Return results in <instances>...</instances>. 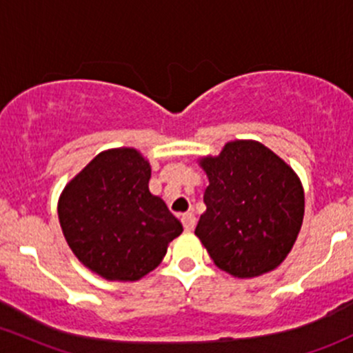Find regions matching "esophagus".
Masks as SVG:
<instances>
[{"instance_id":"34e87169","label":"esophagus","mask_w":353,"mask_h":353,"mask_svg":"<svg viewBox=\"0 0 353 353\" xmlns=\"http://www.w3.org/2000/svg\"><path fill=\"white\" fill-rule=\"evenodd\" d=\"M181 221H183V226L184 230H188V232H191V230H194L196 226V216L192 213H184L183 216H181Z\"/></svg>"}]
</instances>
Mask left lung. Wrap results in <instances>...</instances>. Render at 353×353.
Returning a JSON list of instances; mask_svg holds the SVG:
<instances>
[{"mask_svg": "<svg viewBox=\"0 0 353 353\" xmlns=\"http://www.w3.org/2000/svg\"><path fill=\"white\" fill-rule=\"evenodd\" d=\"M210 186L194 233L213 262L235 277L274 270L301 230V181L281 157L255 140L228 142L203 157Z\"/></svg>", "mask_w": 353, "mask_h": 353, "instance_id": "1", "label": "left lung"}]
</instances>
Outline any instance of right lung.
<instances>
[{
    "label": "right lung",
    "mask_w": 353,
    "mask_h": 353,
    "mask_svg": "<svg viewBox=\"0 0 353 353\" xmlns=\"http://www.w3.org/2000/svg\"><path fill=\"white\" fill-rule=\"evenodd\" d=\"M150 164L135 148L96 155L64 188L59 221L70 250L108 281H139L162 262L183 225L148 191Z\"/></svg>",
    "instance_id": "1"
}]
</instances>
